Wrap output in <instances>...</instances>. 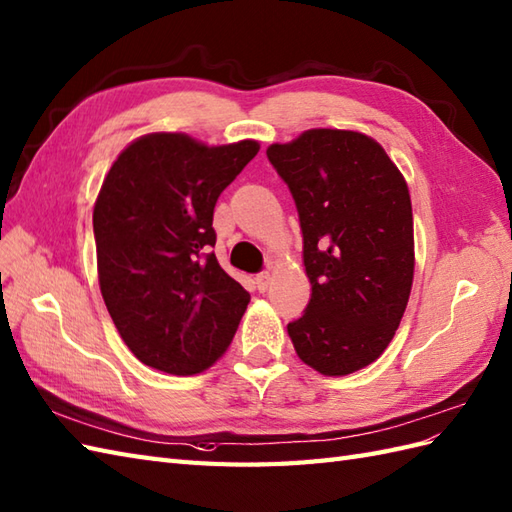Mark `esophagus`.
I'll list each match as a JSON object with an SVG mask.
<instances>
[{
    "mask_svg": "<svg viewBox=\"0 0 512 512\" xmlns=\"http://www.w3.org/2000/svg\"><path fill=\"white\" fill-rule=\"evenodd\" d=\"M270 281H272V275L270 272H261V275H257V290L259 292H266L270 288Z\"/></svg>",
    "mask_w": 512,
    "mask_h": 512,
    "instance_id": "34e87169",
    "label": "esophagus"
}]
</instances>
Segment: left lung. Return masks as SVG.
Segmentation results:
<instances>
[{
  "label": "left lung",
  "instance_id": "8db88e82",
  "mask_svg": "<svg viewBox=\"0 0 512 512\" xmlns=\"http://www.w3.org/2000/svg\"><path fill=\"white\" fill-rule=\"evenodd\" d=\"M290 187L312 285L288 325L299 358L338 377L373 364L401 323L414 279L408 183L358 130L312 128L266 150Z\"/></svg>",
  "mask_w": 512,
  "mask_h": 512
}]
</instances>
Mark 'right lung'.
<instances>
[{"instance_id": "add662e5", "label": "right lung", "mask_w": 512, "mask_h": 512, "mask_svg": "<svg viewBox=\"0 0 512 512\" xmlns=\"http://www.w3.org/2000/svg\"><path fill=\"white\" fill-rule=\"evenodd\" d=\"M259 152L150 133L120 152L93 207L100 292L126 347L170 375H196L229 349L251 301L218 264L213 209Z\"/></svg>"}]
</instances>
